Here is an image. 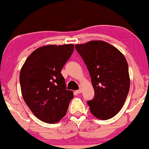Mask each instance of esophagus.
Returning a JSON list of instances; mask_svg holds the SVG:
<instances>
[{
    "mask_svg": "<svg viewBox=\"0 0 149 149\" xmlns=\"http://www.w3.org/2000/svg\"><path fill=\"white\" fill-rule=\"evenodd\" d=\"M76 92L77 93V94H80V93H81V92H82V89H78V90H77V91H76Z\"/></svg>",
    "mask_w": 149,
    "mask_h": 149,
    "instance_id": "34e87169",
    "label": "esophagus"
}]
</instances>
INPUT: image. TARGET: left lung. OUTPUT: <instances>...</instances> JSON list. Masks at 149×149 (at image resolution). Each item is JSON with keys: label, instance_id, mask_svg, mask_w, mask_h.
I'll return each instance as SVG.
<instances>
[{"label": "left lung", "instance_id": "obj_1", "mask_svg": "<svg viewBox=\"0 0 149 149\" xmlns=\"http://www.w3.org/2000/svg\"><path fill=\"white\" fill-rule=\"evenodd\" d=\"M75 47L87 65L94 89V98L87 101L91 113L99 119L113 117L122 108L130 89L124 55L103 41H90Z\"/></svg>", "mask_w": 149, "mask_h": 149}]
</instances>
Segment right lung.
Returning <instances> with one entry per match:
<instances>
[{
    "label": "right lung",
    "instance_id": "obj_1",
    "mask_svg": "<svg viewBox=\"0 0 149 149\" xmlns=\"http://www.w3.org/2000/svg\"><path fill=\"white\" fill-rule=\"evenodd\" d=\"M73 50V44L42 46L29 55L21 68L19 80L23 100L44 122H58L73 98L61 73Z\"/></svg>",
    "mask_w": 149,
    "mask_h": 149
}]
</instances>
